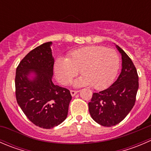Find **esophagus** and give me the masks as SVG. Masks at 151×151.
Segmentation results:
<instances>
[{"label":"esophagus","mask_w":151,"mask_h":151,"mask_svg":"<svg viewBox=\"0 0 151 151\" xmlns=\"http://www.w3.org/2000/svg\"><path fill=\"white\" fill-rule=\"evenodd\" d=\"M70 92H71V95L72 96H75L76 94H77V93H78V91H74V90H71V91H70Z\"/></svg>","instance_id":"esophagus-1"}]
</instances>
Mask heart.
Listing matches in <instances>:
<instances>
[{"instance_id": "1", "label": "heart", "mask_w": 151, "mask_h": 151, "mask_svg": "<svg viewBox=\"0 0 151 151\" xmlns=\"http://www.w3.org/2000/svg\"><path fill=\"white\" fill-rule=\"evenodd\" d=\"M119 64V56L115 50L93 45L71 51L68 58H58L55 71L59 81L67 85L80 69L83 76L74 82L76 86L91 85L95 89L101 90L112 83Z\"/></svg>"}]
</instances>
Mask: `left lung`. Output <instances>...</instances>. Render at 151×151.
<instances>
[{
	"mask_svg": "<svg viewBox=\"0 0 151 151\" xmlns=\"http://www.w3.org/2000/svg\"><path fill=\"white\" fill-rule=\"evenodd\" d=\"M122 55V70L116 81L110 87L93 93L88 103L93 119L103 126L110 127L123 121L136 101L139 77L132 59L120 47Z\"/></svg>",
	"mask_w": 151,
	"mask_h": 151,
	"instance_id": "left-lung-1",
	"label": "left lung"
}]
</instances>
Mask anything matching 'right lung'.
Returning a JSON list of instances; mask_svg holds the SVG:
<instances>
[{
  "label": "right lung",
  "mask_w": 151,
  "mask_h": 151,
  "mask_svg": "<svg viewBox=\"0 0 151 151\" xmlns=\"http://www.w3.org/2000/svg\"><path fill=\"white\" fill-rule=\"evenodd\" d=\"M49 42L29 52L17 67L15 94L17 101L27 118L43 129L61 123L68 115L71 95L67 88L53 84L54 59ZM30 71L36 77L30 81Z\"/></svg>",
  "instance_id": "add662e5"
}]
</instances>
